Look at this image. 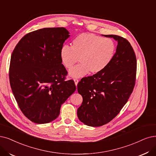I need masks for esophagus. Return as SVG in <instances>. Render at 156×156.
<instances>
[{
  "instance_id": "1",
  "label": "esophagus",
  "mask_w": 156,
  "mask_h": 156,
  "mask_svg": "<svg viewBox=\"0 0 156 156\" xmlns=\"http://www.w3.org/2000/svg\"><path fill=\"white\" fill-rule=\"evenodd\" d=\"M73 80H74L75 84H76V87H77V84H78V83H79V80H78V79H74Z\"/></svg>"
}]
</instances>
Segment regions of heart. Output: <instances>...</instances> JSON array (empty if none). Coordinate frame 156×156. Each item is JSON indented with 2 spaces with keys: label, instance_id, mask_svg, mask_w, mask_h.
I'll return each instance as SVG.
<instances>
[{
  "label": "heart",
  "instance_id": "1",
  "mask_svg": "<svg viewBox=\"0 0 156 156\" xmlns=\"http://www.w3.org/2000/svg\"><path fill=\"white\" fill-rule=\"evenodd\" d=\"M115 53L116 44L112 39L82 33L73 40L72 47H62L59 55L62 64L68 70L78 60L80 62L68 72L69 77L74 79L84 77L89 72L91 74L102 72L113 61Z\"/></svg>",
  "mask_w": 156,
  "mask_h": 156
}]
</instances>
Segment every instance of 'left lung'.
<instances>
[{
	"label": "left lung",
	"instance_id": "1",
	"mask_svg": "<svg viewBox=\"0 0 156 156\" xmlns=\"http://www.w3.org/2000/svg\"><path fill=\"white\" fill-rule=\"evenodd\" d=\"M102 36L118 43L113 61L102 72L82 79L77 85L83 98L77 116L91 127L105 125L119 113L133 91L136 80V58L130 43L117 35Z\"/></svg>",
	"mask_w": 156,
	"mask_h": 156
}]
</instances>
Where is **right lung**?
Here are the masks:
<instances>
[{"label": "right lung", "instance_id": "right-lung-1", "mask_svg": "<svg viewBox=\"0 0 156 156\" xmlns=\"http://www.w3.org/2000/svg\"><path fill=\"white\" fill-rule=\"evenodd\" d=\"M69 32L64 27L43 28L25 35L12 53L9 81L23 114L34 123L56 119L60 108L76 91L60 59Z\"/></svg>", "mask_w": 156, "mask_h": 156}]
</instances>
